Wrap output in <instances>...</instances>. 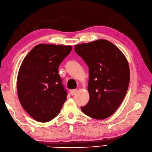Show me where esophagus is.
<instances>
[{
	"label": "esophagus",
	"mask_w": 152,
	"mask_h": 152,
	"mask_svg": "<svg viewBox=\"0 0 152 152\" xmlns=\"http://www.w3.org/2000/svg\"><path fill=\"white\" fill-rule=\"evenodd\" d=\"M70 92H71V94H72V96H73L74 94H75L76 92H77V90H75V89H74V90H72V91H70Z\"/></svg>",
	"instance_id": "34e87169"
}]
</instances>
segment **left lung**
I'll return each mask as SVG.
<instances>
[{
	"instance_id": "8db88e82",
	"label": "left lung",
	"mask_w": 152,
	"mask_h": 152,
	"mask_svg": "<svg viewBox=\"0 0 152 152\" xmlns=\"http://www.w3.org/2000/svg\"><path fill=\"white\" fill-rule=\"evenodd\" d=\"M74 48L89 68L90 100L80 109L92 118L109 117L127 92L130 80L127 60L116 46L104 39L77 45Z\"/></svg>"
}]
</instances>
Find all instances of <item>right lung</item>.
<instances>
[{"label": "right lung", "mask_w": 152, "mask_h": 152, "mask_svg": "<svg viewBox=\"0 0 152 152\" xmlns=\"http://www.w3.org/2000/svg\"><path fill=\"white\" fill-rule=\"evenodd\" d=\"M72 50L71 46L39 44L24 58L17 79L21 106L39 122L56 117L66 100L58 67Z\"/></svg>", "instance_id": "obj_1"}]
</instances>
